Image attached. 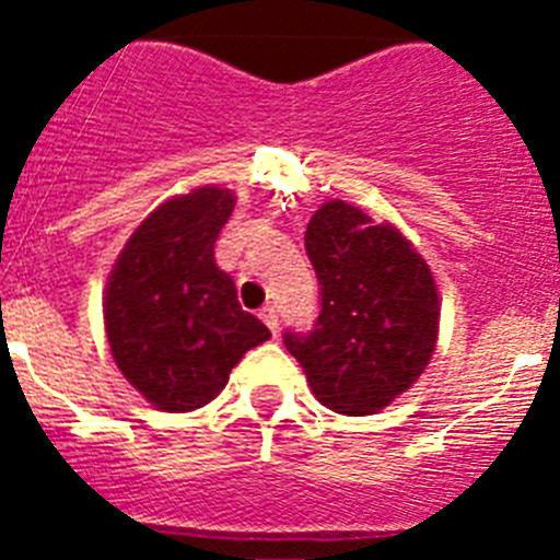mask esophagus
<instances>
[{
	"mask_svg": "<svg viewBox=\"0 0 560 560\" xmlns=\"http://www.w3.org/2000/svg\"><path fill=\"white\" fill-rule=\"evenodd\" d=\"M260 319H264L266 328H269L271 334H277V325H280V319H277V308H275V305H266V308L260 311Z\"/></svg>",
	"mask_w": 560,
	"mask_h": 560,
	"instance_id": "obj_1",
	"label": "esophagus"
}]
</instances>
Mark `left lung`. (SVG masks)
<instances>
[{"instance_id":"obj_1","label":"left lung","mask_w":560,"mask_h":560,"mask_svg":"<svg viewBox=\"0 0 560 560\" xmlns=\"http://www.w3.org/2000/svg\"><path fill=\"white\" fill-rule=\"evenodd\" d=\"M319 280L308 334L285 330L314 395L341 415H373L418 381L434 353L440 300L432 269L393 224L328 201L305 230Z\"/></svg>"}]
</instances>
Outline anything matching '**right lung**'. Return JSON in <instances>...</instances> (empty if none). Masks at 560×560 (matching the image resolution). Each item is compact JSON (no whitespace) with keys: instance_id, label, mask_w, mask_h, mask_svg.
Instances as JSON below:
<instances>
[{"instance_id":"right-lung-1","label":"right lung","mask_w":560,"mask_h":560,"mask_svg":"<svg viewBox=\"0 0 560 560\" xmlns=\"http://www.w3.org/2000/svg\"><path fill=\"white\" fill-rule=\"evenodd\" d=\"M235 196L199 187L165 201L128 237L106 283L103 319L120 373L165 412H192L224 389L246 350L269 339L215 266Z\"/></svg>"}]
</instances>
